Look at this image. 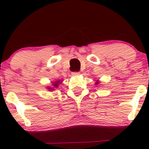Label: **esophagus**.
I'll use <instances>...</instances> for the list:
<instances>
[{
  "mask_svg": "<svg viewBox=\"0 0 149 149\" xmlns=\"http://www.w3.org/2000/svg\"><path fill=\"white\" fill-rule=\"evenodd\" d=\"M72 74L73 76H77V75H79V74H80V72H72Z\"/></svg>",
  "mask_w": 149,
  "mask_h": 149,
  "instance_id": "obj_1",
  "label": "esophagus"
}]
</instances>
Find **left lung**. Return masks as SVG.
I'll return each mask as SVG.
<instances>
[{"label":"left lung","mask_w":149,"mask_h":149,"mask_svg":"<svg viewBox=\"0 0 149 149\" xmlns=\"http://www.w3.org/2000/svg\"><path fill=\"white\" fill-rule=\"evenodd\" d=\"M99 81H98H98H95V85H98V84H99Z\"/></svg>","instance_id":"8db88e82"}]
</instances>
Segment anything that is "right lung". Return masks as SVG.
Returning <instances> with one entry per match:
<instances>
[{
  "label": "right lung",
  "mask_w": 149,
  "mask_h": 149,
  "mask_svg": "<svg viewBox=\"0 0 149 149\" xmlns=\"http://www.w3.org/2000/svg\"><path fill=\"white\" fill-rule=\"evenodd\" d=\"M62 82H63V80H57V81H55L54 82H53V84H52V86H47L46 89H48V91H50V92L54 91V89H57V88H58L59 85H60Z\"/></svg>",
  "instance_id": "1"
}]
</instances>
